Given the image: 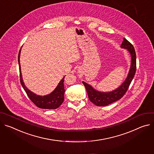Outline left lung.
Here are the masks:
<instances>
[{
    "label": "left lung",
    "mask_w": 154,
    "mask_h": 154,
    "mask_svg": "<svg viewBox=\"0 0 154 154\" xmlns=\"http://www.w3.org/2000/svg\"><path fill=\"white\" fill-rule=\"evenodd\" d=\"M120 47L127 50L131 55V66L128 75L121 85L113 91L101 92L96 90L90 85L88 84L87 83L82 82L83 84L86 88L90 101L97 106H106L121 99L128 90V88L135 75L136 69V57L134 47L127 39L123 38Z\"/></svg>",
    "instance_id": "left-lung-1"
}]
</instances>
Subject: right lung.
<instances>
[{
	"instance_id": "1",
	"label": "right lung",
	"mask_w": 154,
	"mask_h": 154,
	"mask_svg": "<svg viewBox=\"0 0 154 154\" xmlns=\"http://www.w3.org/2000/svg\"><path fill=\"white\" fill-rule=\"evenodd\" d=\"M20 49L18 54V64L20 69V82L21 84L26 91L27 95L30 98V100L33 102V103L39 108L45 109H55L59 107L61 104L63 103L64 100V77L59 82L57 87L50 94L44 96L37 95L35 93L31 91L30 90L27 88L22 78V74L21 71V66L20 62V57L21 53Z\"/></svg>"
}]
</instances>
